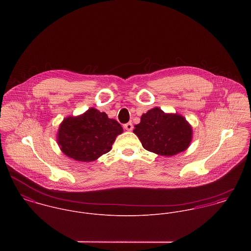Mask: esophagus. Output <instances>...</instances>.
<instances>
[{
	"label": "esophagus",
	"instance_id": "esophagus-1",
	"mask_svg": "<svg viewBox=\"0 0 251 251\" xmlns=\"http://www.w3.org/2000/svg\"><path fill=\"white\" fill-rule=\"evenodd\" d=\"M124 128L126 129V130H128V131H130V130L133 129V126H132L131 123H127V124L124 125Z\"/></svg>",
	"mask_w": 251,
	"mask_h": 251
}]
</instances>
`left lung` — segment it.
I'll return each mask as SVG.
<instances>
[{
  "mask_svg": "<svg viewBox=\"0 0 251 251\" xmlns=\"http://www.w3.org/2000/svg\"><path fill=\"white\" fill-rule=\"evenodd\" d=\"M144 149L171 156L185 151L192 139V127L179 114H167L158 107L149 110L134 126Z\"/></svg>",
  "mask_w": 251,
  "mask_h": 251,
  "instance_id": "left-lung-1",
  "label": "left lung"
}]
</instances>
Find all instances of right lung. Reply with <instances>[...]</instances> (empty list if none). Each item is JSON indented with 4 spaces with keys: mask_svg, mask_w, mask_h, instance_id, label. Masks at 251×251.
I'll list each match as a JSON object with an SVG mask.
<instances>
[{
    "mask_svg": "<svg viewBox=\"0 0 251 251\" xmlns=\"http://www.w3.org/2000/svg\"><path fill=\"white\" fill-rule=\"evenodd\" d=\"M122 126L106 113L90 108L77 117H68L60 125L57 141L62 151L78 161H94L112 149Z\"/></svg>",
    "mask_w": 251,
    "mask_h": 251,
    "instance_id": "1",
    "label": "right lung"
}]
</instances>
